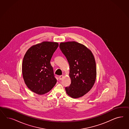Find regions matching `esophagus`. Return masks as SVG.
Listing matches in <instances>:
<instances>
[{"instance_id":"esophagus-1","label":"esophagus","mask_w":129,"mask_h":129,"mask_svg":"<svg viewBox=\"0 0 129 129\" xmlns=\"http://www.w3.org/2000/svg\"><path fill=\"white\" fill-rule=\"evenodd\" d=\"M63 77H64V76H63V75L59 76V80H61V79L63 78Z\"/></svg>"}]
</instances>
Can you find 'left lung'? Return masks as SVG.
I'll return each instance as SVG.
<instances>
[{
    "instance_id": "8db88e82",
    "label": "left lung",
    "mask_w": 129,
    "mask_h": 129,
    "mask_svg": "<svg viewBox=\"0 0 129 129\" xmlns=\"http://www.w3.org/2000/svg\"><path fill=\"white\" fill-rule=\"evenodd\" d=\"M59 48L70 65V86L67 94L74 98H80L94 86L96 77V63L91 51L76 42L61 43Z\"/></svg>"
}]
</instances>
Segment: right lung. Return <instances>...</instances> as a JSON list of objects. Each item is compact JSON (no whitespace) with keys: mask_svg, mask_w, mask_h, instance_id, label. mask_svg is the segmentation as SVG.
<instances>
[{"mask_svg":"<svg viewBox=\"0 0 129 129\" xmlns=\"http://www.w3.org/2000/svg\"><path fill=\"white\" fill-rule=\"evenodd\" d=\"M58 46V43L43 42L30 47L24 56L23 80L28 88L36 94L47 93L57 82L50 61Z\"/></svg>","mask_w":129,"mask_h":129,"instance_id":"1","label":"right lung"}]
</instances>
